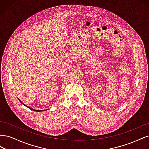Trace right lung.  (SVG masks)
<instances>
[{"instance_id":"obj_1","label":"right lung","mask_w":149,"mask_h":149,"mask_svg":"<svg viewBox=\"0 0 149 149\" xmlns=\"http://www.w3.org/2000/svg\"><path fill=\"white\" fill-rule=\"evenodd\" d=\"M19 101H20V102H21V103L22 104H24V106H26V105H25V104H24L23 102H22V101H21L20 100H19ZM26 107H28L29 108H30V109L31 110H32V111H39V112H40V111H43V110H35V109H32V108H31V107H29V106H26Z\"/></svg>"}]
</instances>
